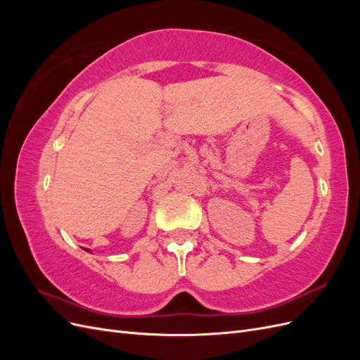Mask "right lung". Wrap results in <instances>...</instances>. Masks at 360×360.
Returning <instances> with one entry per match:
<instances>
[{
  "label": "right lung",
  "instance_id": "add662e5",
  "mask_svg": "<svg viewBox=\"0 0 360 360\" xmlns=\"http://www.w3.org/2000/svg\"><path fill=\"white\" fill-rule=\"evenodd\" d=\"M85 250H86V252H91V250H90V249H85Z\"/></svg>",
  "mask_w": 360,
  "mask_h": 360
}]
</instances>
